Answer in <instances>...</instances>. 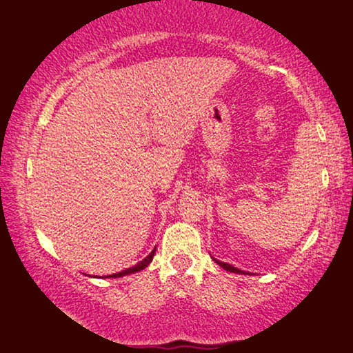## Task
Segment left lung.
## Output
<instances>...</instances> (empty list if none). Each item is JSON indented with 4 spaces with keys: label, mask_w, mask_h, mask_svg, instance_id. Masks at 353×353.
I'll use <instances>...</instances> for the list:
<instances>
[{
    "label": "left lung",
    "mask_w": 353,
    "mask_h": 353,
    "mask_svg": "<svg viewBox=\"0 0 353 353\" xmlns=\"http://www.w3.org/2000/svg\"><path fill=\"white\" fill-rule=\"evenodd\" d=\"M215 263H217V265H220V266L223 268V270H227L230 272H238V274H245L244 271H241V270H238V268L228 265V263H223V261H219V260H215Z\"/></svg>",
    "instance_id": "obj_1"
}]
</instances>
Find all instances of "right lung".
Segmentation results:
<instances>
[{"label": "right lung", "mask_w": 353, "mask_h": 353, "mask_svg": "<svg viewBox=\"0 0 353 353\" xmlns=\"http://www.w3.org/2000/svg\"><path fill=\"white\" fill-rule=\"evenodd\" d=\"M154 255H155V249L152 250L150 254L147 255L143 261H139L138 265L131 266V268H128V270H123L122 272H115V274H110V276H108V277H122V276L133 274V272H138V271H141V270H144V268H147V266L150 265V261H152V259H154Z\"/></svg>", "instance_id": "obj_1"}]
</instances>
